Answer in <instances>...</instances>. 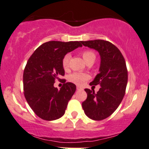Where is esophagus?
<instances>
[{
    "instance_id": "34e87169",
    "label": "esophagus",
    "mask_w": 149,
    "mask_h": 149,
    "mask_svg": "<svg viewBox=\"0 0 149 149\" xmlns=\"http://www.w3.org/2000/svg\"><path fill=\"white\" fill-rule=\"evenodd\" d=\"M76 89H77V90H82V87H79V86H77V87H76Z\"/></svg>"
}]
</instances>
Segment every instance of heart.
Segmentation results:
<instances>
[{"label": "heart", "mask_w": 149, "mask_h": 149, "mask_svg": "<svg viewBox=\"0 0 149 149\" xmlns=\"http://www.w3.org/2000/svg\"><path fill=\"white\" fill-rule=\"evenodd\" d=\"M82 56L86 63L88 62H94L96 59V55L92 51H85L82 53ZM71 58L70 55L67 54L64 55L62 60V65L64 69H67L69 67V62ZM89 78V76L86 73H73L69 76V80L70 82L76 84L78 85H82L86 80Z\"/></svg>", "instance_id": "b5f03b06"}]
</instances>
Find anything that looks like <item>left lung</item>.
Returning a JSON list of instances; mask_svg holds the SVG:
<instances>
[{"instance_id":"obj_1","label":"left lung","mask_w":149,"mask_h":149,"mask_svg":"<svg viewBox=\"0 0 149 149\" xmlns=\"http://www.w3.org/2000/svg\"><path fill=\"white\" fill-rule=\"evenodd\" d=\"M81 43L97 51L101 57L99 73L89 84L100 85L101 88L96 94L85 89L87 97L82 103L86 115L100 121L110 116L122 101L128 82L126 62L118 48L107 41L96 39Z\"/></svg>"}]
</instances>
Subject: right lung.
Instances as JSON below:
<instances>
[{"instance_id":"add662e5","label":"right lung","mask_w":149,"mask_h":149,"mask_svg":"<svg viewBox=\"0 0 149 149\" xmlns=\"http://www.w3.org/2000/svg\"><path fill=\"white\" fill-rule=\"evenodd\" d=\"M80 42L51 41L35 50L23 71V90L28 105L41 119L53 121L62 117L76 86L66 82L60 90L55 80L64 75L62 60L64 55L78 47Z\"/></svg>"}]
</instances>
